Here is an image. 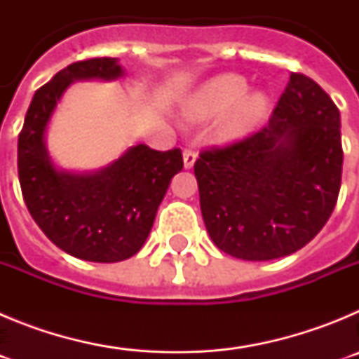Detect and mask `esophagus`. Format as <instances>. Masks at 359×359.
<instances>
[{
    "label": "esophagus",
    "mask_w": 359,
    "mask_h": 359,
    "mask_svg": "<svg viewBox=\"0 0 359 359\" xmlns=\"http://www.w3.org/2000/svg\"><path fill=\"white\" fill-rule=\"evenodd\" d=\"M196 158H198V154H196L194 149H185L183 151V165H185V169H192L194 167Z\"/></svg>",
    "instance_id": "esophagus-1"
}]
</instances>
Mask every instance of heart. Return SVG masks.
<instances>
[{"mask_svg": "<svg viewBox=\"0 0 359 359\" xmlns=\"http://www.w3.org/2000/svg\"><path fill=\"white\" fill-rule=\"evenodd\" d=\"M264 93H248V82L239 75L224 73L199 86L183 104V115L194 122L219 118L215 135L231 142L255 131L268 113Z\"/></svg>", "mask_w": 359, "mask_h": 359, "instance_id": "1", "label": "heart"}]
</instances>
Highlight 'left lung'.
I'll use <instances>...</instances> for the list:
<instances>
[{
    "mask_svg": "<svg viewBox=\"0 0 359 359\" xmlns=\"http://www.w3.org/2000/svg\"><path fill=\"white\" fill-rule=\"evenodd\" d=\"M340 111L313 79L291 73L268 126L194 163L214 244L243 261L304 248L327 223L341 185Z\"/></svg>",
    "mask_w": 359,
    "mask_h": 359,
    "instance_id": "left-lung-1",
    "label": "left lung"
}]
</instances>
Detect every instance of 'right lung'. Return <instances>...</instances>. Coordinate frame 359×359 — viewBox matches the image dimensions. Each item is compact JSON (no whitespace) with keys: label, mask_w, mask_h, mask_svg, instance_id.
Listing matches in <instances>:
<instances>
[{"label":"right lung","mask_w":359,"mask_h":359,"mask_svg":"<svg viewBox=\"0 0 359 359\" xmlns=\"http://www.w3.org/2000/svg\"><path fill=\"white\" fill-rule=\"evenodd\" d=\"M116 59L95 57L66 66L32 98L18 140V172L27 208L55 246L91 262L126 261L140 252L174 174L183 169L180 149L129 147L97 172L59 170L44 144L57 104L75 81H115Z\"/></svg>","instance_id":"obj_1"}]
</instances>
